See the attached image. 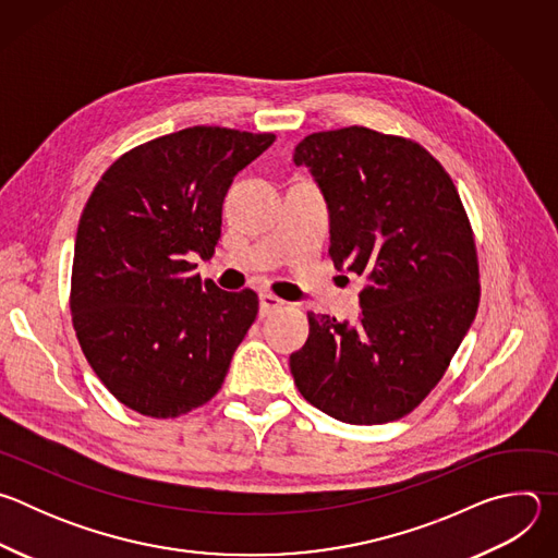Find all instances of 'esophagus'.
I'll return each mask as SVG.
<instances>
[{"instance_id": "esophagus-1", "label": "esophagus", "mask_w": 558, "mask_h": 558, "mask_svg": "<svg viewBox=\"0 0 558 558\" xmlns=\"http://www.w3.org/2000/svg\"><path fill=\"white\" fill-rule=\"evenodd\" d=\"M280 306H284V300H280L278 295L274 293H260V315H269L274 311H278Z\"/></svg>"}]
</instances>
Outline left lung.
<instances>
[{"instance_id":"left-lung-1","label":"left lung","mask_w":558,"mask_h":558,"mask_svg":"<svg viewBox=\"0 0 558 558\" xmlns=\"http://www.w3.org/2000/svg\"><path fill=\"white\" fill-rule=\"evenodd\" d=\"M331 214L336 269L366 278L357 327L308 313L289 357L304 400L347 424L415 411L480 308V260L459 192L420 143L362 125L313 132L295 151Z\"/></svg>"}]
</instances>
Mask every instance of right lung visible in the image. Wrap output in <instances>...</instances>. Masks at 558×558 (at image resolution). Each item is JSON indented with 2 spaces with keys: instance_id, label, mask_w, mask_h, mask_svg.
I'll return each mask as SVG.
<instances>
[{
  "instance_id": "right-lung-1",
  "label": "right lung",
  "mask_w": 558,
  "mask_h": 558,
  "mask_svg": "<svg viewBox=\"0 0 558 558\" xmlns=\"http://www.w3.org/2000/svg\"><path fill=\"white\" fill-rule=\"evenodd\" d=\"M274 141L194 125L121 154L95 185L78 218L70 311L88 364L123 407L174 420L220 390L258 295L203 282L190 258L214 254L233 177Z\"/></svg>"
}]
</instances>
